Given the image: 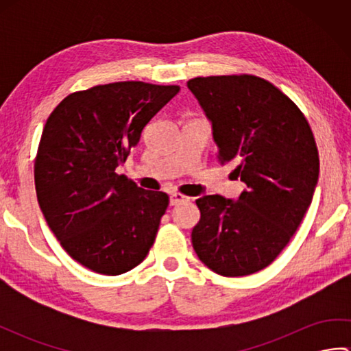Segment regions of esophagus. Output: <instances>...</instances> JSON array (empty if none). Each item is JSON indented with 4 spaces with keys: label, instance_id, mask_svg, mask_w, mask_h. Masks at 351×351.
<instances>
[{
    "label": "esophagus",
    "instance_id": "34e87169",
    "mask_svg": "<svg viewBox=\"0 0 351 351\" xmlns=\"http://www.w3.org/2000/svg\"><path fill=\"white\" fill-rule=\"evenodd\" d=\"M190 197L184 196L182 193H171L170 195V205H180L184 202H189Z\"/></svg>",
    "mask_w": 351,
    "mask_h": 351
}]
</instances>
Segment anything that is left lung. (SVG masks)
I'll return each instance as SVG.
<instances>
[{
  "label": "left lung",
  "instance_id": "8db88e82",
  "mask_svg": "<svg viewBox=\"0 0 351 351\" xmlns=\"http://www.w3.org/2000/svg\"><path fill=\"white\" fill-rule=\"evenodd\" d=\"M213 122L220 164L247 185L238 200H196L191 243L214 273L240 278L270 265L312 202L318 149L308 119L285 93L255 75L197 77L187 83Z\"/></svg>",
  "mask_w": 351,
  "mask_h": 351
}]
</instances>
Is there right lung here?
I'll return each mask as SVG.
<instances>
[{"label": "right lung", "mask_w": 351, "mask_h": 351, "mask_svg": "<svg viewBox=\"0 0 351 351\" xmlns=\"http://www.w3.org/2000/svg\"><path fill=\"white\" fill-rule=\"evenodd\" d=\"M180 86L121 81L73 92L49 114L34 160L43 217L77 263L116 276L151 250L169 206L116 167Z\"/></svg>", "instance_id": "right-lung-1"}]
</instances>
